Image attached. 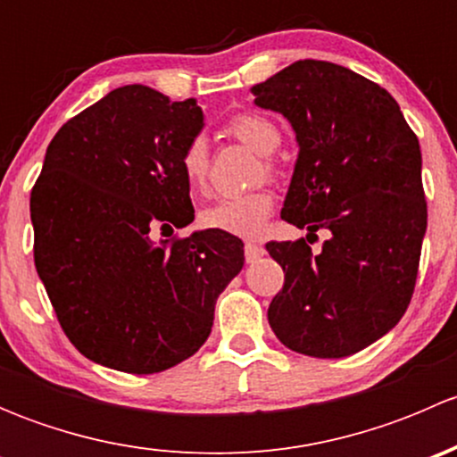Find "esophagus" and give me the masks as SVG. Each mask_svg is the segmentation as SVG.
<instances>
[{"mask_svg":"<svg viewBox=\"0 0 457 457\" xmlns=\"http://www.w3.org/2000/svg\"><path fill=\"white\" fill-rule=\"evenodd\" d=\"M262 254H265V247L258 245V243H254V241L245 243V261L247 262L258 261V258H261Z\"/></svg>","mask_w":457,"mask_h":457,"instance_id":"obj_1","label":"esophagus"}]
</instances>
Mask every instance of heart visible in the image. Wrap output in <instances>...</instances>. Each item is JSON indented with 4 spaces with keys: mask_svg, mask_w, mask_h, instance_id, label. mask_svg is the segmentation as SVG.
<instances>
[{
    "mask_svg": "<svg viewBox=\"0 0 457 457\" xmlns=\"http://www.w3.org/2000/svg\"><path fill=\"white\" fill-rule=\"evenodd\" d=\"M228 132L245 143L256 154H271L280 143V132L270 119L261 114L241 112L234 114L228 121ZM270 172L271 163H265ZM181 172L186 177L187 186L192 190H203L210 177V150L203 137H195L181 152ZM274 199L267 190L245 192L237 196H223V199L210 203L201 212V225L214 232L232 234V237L254 238L265 228V220L270 219Z\"/></svg>",
    "mask_w": 457,
    "mask_h": 457,
    "instance_id": "b5f03b06",
    "label": "heart"
}]
</instances>
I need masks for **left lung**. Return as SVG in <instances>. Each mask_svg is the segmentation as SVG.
I'll return each instance as SVG.
<instances>
[{"mask_svg":"<svg viewBox=\"0 0 457 457\" xmlns=\"http://www.w3.org/2000/svg\"><path fill=\"white\" fill-rule=\"evenodd\" d=\"M296 132L280 216L307 237L267 243L285 285L267 320L292 352L345 358L394 329L416 287L427 201L420 143L394 96L349 68L303 59L252 87Z\"/></svg>","mask_w":457,"mask_h":457,"instance_id":"1","label":"left lung"}]
</instances>
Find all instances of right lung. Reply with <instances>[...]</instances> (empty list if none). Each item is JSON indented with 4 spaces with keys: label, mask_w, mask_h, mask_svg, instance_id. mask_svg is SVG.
Segmentation results:
<instances>
[{
    "label": "right lung",
    "mask_w": 457,
    "mask_h": 457,
    "mask_svg": "<svg viewBox=\"0 0 457 457\" xmlns=\"http://www.w3.org/2000/svg\"><path fill=\"white\" fill-rule=\"evenodd\" d=\"M195 99L132 84L63 123L30 195L35 267L59 325L96 365L156 373L195 356L243 270L241 238L195 220L181 152L203 130Z\"/></svg>",
    "instance_id": "add662e5"
}]
</instances>
